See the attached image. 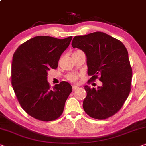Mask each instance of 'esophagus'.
I'll return each mask as SVG.
<instances>
[{
  "label": "esophagus",
  "mask_w": 146,
  "mask_h": 146,
  "mask_svg": "<svg viewBox=\"0 0 146 146\" xmlns=\"http://www.w3.org/2000/svg\"><path fill=\"white\" fill-rule=\"evenodd\" d=\"M72 88H73V91H75L77 90V89H79V87L77 86V85H73V86H72Z\"/></svg>",
  "instance_id": "34e87169"
}]
</instances>
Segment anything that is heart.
<instances>
[{"label":"heart","mask_w":146,"mask_h":146,"mask_svg":"<svg viewBox=\"0 0 146 146\" xmlns=\"http://www.w3.org/2000/svg\"><path fill=\"white\" fill-rule=\"evenodd\" d=\"M67 77L68 80H69L70 81H72V82H75V81H77V79H78L77 75L74 74V73H70V74L67 75Z\"/></svg>","instance_id":"heart-1"}]
</instances>
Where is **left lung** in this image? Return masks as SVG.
Returning a JSON list of instances; mask_svg holds the SVG:
<instances>
[{"label":"left lung","mask_w":146,"mask_h":146,"mask_svg":"<svg viewBox=\"0 0 146 146\" xmlns=\"http://www.w3.org/2000/svg\"><path fill=\"white\" fill-rule=\"evenodd\" d=\"M71 45L86 55L87 74L92 76L89 80L99 77L102 82L97 89L85 85L83 110L97 119L113 115L123 106L131 89L132 69L125 46L103 32L75 36Z\"/></svg>","instance_id":"left-lung-1"}]
</instances>
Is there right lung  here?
<instances>
[{
  "instance_id": "right-lung-1",
  "label": "right lung",
  "mask_w": 146,
  "mask_h": 146,
  "mask_svg": "<svg viewBox=\"0 0 146 146\" xmlns=\"http://www.w3.org/2000/svg\"><path fill=\"white\" fill-rule=\"evenodd\" d=\"M72 38L35 36L21 44L15 52L12 86L19 104L31 117L50 121L61 115L72 87L61 81L50 89L47 75L50 69L57 67L60 57Z\"/></svg>"
}]
</instances>
